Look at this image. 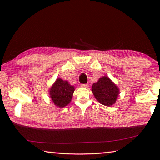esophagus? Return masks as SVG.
Wrapping results in <instances>:
<instances>
[{"instance_id":"esophagus-1","label":"esophagus","mask_w":160,"mask_h":160,"mask_svg":"<svg viewBox=\"0 0 160 160\" xmlns=\"http://www.w3.org/2000/svg\"><path fill=\"white\" fill-rule=\"evenodd\" d=\"M80 86L82 87V88H87L88 87V85H87V84H82V85H80Z\"/></svg>"}]
</instances>
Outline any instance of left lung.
Wrapping results in <instances>:
<instances>
[{
  "instance_id": "obj_1",
  "label": "left lung",
  "mask_w": 160,
  "mask_h": 160,
  "mask_svg": "<svg viewBox=\"0 0 160 160\" xmlns=\"http://www.w3.org/2000/svg\"><path fill=\"white\" fill-rule=\"evenodd\" d=\"M92 91L97 101L107 107L115 104L119 94L118 87L107 76L102 77L94 82Z\"/></svg>"
}]
</instances>
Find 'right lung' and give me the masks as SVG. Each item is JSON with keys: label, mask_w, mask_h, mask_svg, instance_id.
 Segmentation results:
<instances>
[{"label": "right lung", "mask_w": 160, "mask_h": 160, "mask_svg": "<svg viewBox=\"0 0 160 160\" xmlns=\"http://www.w3.org/2000/svg\"><path fill=\"white\" fill-rule=\"evenodd\" d=\"M74 91V86L59 78L50 88L49 94L54 104L62 108L67 106L71 101Z\"/></svg>", "instance_id": "right-lung-1"}]
</instances>
